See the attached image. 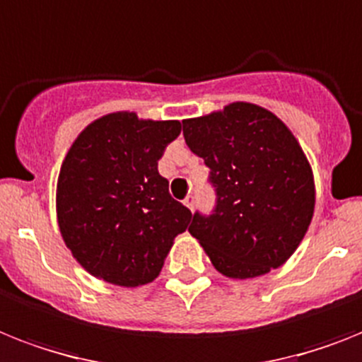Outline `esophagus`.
<instances>
[{
  "label": "esophagus",
  "mask_w": 362,
  "mask_h": 362,
  "mask_svg": "<svg viewBox=\"0 0 362 362\" xmlns=\"http://www.w3.org/2000/svg\"><path fill=\"white\" fill-rule=\"evenodd\" d=\"M184 204H186L189 210H193V206H195V197L193 195H187L186 199H184Z\"/></svg>",
  "instance_id": "esophagus-1"
}]
</instances>
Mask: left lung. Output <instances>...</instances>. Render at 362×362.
Here are the masks:
<instances>
[{
    "mask_svg": "<svg viewBox=\"0 0 362 362\" xmlns=\"http://www.w3.org/2000/svg\"><path fill=\"white\" fill-rule=\"evenodd\" d=\"M184 139L210 169L217 204L189 234L217 272L252 279L283 266L313 221L316 189L303 148L277 115L249 102L182 120Z\"/></svg>",
    "mask_w": 362,
    "mask_h": 362,
    "instance_id": "8db88e82",
    "label": "left lung"
}]
</instances>
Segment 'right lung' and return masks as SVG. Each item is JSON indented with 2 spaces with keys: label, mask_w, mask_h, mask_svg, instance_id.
I'll return each instance as SVG.
<instances>
[{
  "label": "right lung",
  "mask_w": 362,
  "mask_h": 362,
  "mask_svg": "<svg viewBox=\"0 0 362 362\" xmlns=\"http://www.w3.org/2000/svg\"><path fill=\"white\" fill-rule=\"evenodd\" d=\"M178 120L117 111L93 120L64 156L57 178V223L64 245L93 277L135 288L160 275L191 211L158 173Z\"/></svg>",
  "instance_id": "right-lung-1"
}]
</instances>
